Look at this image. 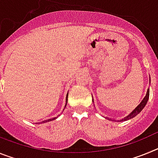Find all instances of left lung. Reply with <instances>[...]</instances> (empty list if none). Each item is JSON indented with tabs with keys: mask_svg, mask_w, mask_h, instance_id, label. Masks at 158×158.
Segmentation results:
<instances>
[{
	"mask_svg": "<svg viewBox=\"0 0 158 158\" xmlns=\"http://www.w3.org/2000/svg\"><path fill=\"white\" fill-rule=\"evenodd\" d=\"M149 96H150V90L148 89L146 96H145L144 99L142 100V101L141 102L140 104H139V105L138 106V107H137L136 108H135V109L131 113V114H130V115H128L127 116H126L124 118H123L122 120H120V121L128 120V119H130V118H134L135 116H136V115H138V114H139V113L140 112V111H142L143 108H144V107L146 106V104H147V101H148V100H149Z\"/></svg>",
	"mask_w": 158,
	"mask_h": 158,
	"instance_id": "left-lung-1",
	"label": "left lung"
}]
</instances>
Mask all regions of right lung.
I'll list each match as a JSON object with an SVG mask.
<instances>
[{"instance_id":"right-lung-1","label":"right lung","mask_w":158,"mask_h":158,"mask_svg":"<svg viewBox=\"0 0 158 158\" xmlns=\"http://www.w3.org/2000/svg\"><path fill=\"white\" fill-rule=\"evenodd\" d=\"M67 101H68V94L66 95V103H65V107H66V104H67ZM55 118H56V117H55V118H49V119H47V120H44V121H43V122L42 123H46V122H50V121H51V120H54V119H55Z\"/></svg>"}]
</instances>
